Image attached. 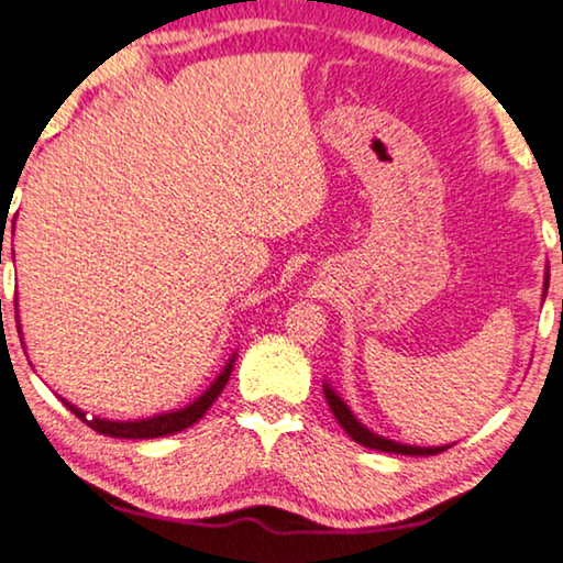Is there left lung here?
Here are the masks:
<instances>
[{"label": "left lung", "mask_w": 563, "mask_h": 563, "mask_svg": "<svg viewBox=\"0 0 563 563\" xmlns=\"http://www.w3.org/2000/svg\"><path fill=\"white\" fill-rule=\"evenodd\" d=\"M545 278H549V275H545ZM545 285H549V280H545ZM323 395H327V402H329L331 413H334V418L339 421V426H342V429L350 433L354 441L362 443V446L387 451V454H408V456H433V454H441V451L449 449V446H408V443H398V441H390L385 437H377V433H372L367 426H362L357 418H354L350 406L339 398L336 390H331L329 383H323Z\"/></svg>", "instance_id": "obj_1"}]
</instances>
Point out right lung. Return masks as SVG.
I'll return each instance as SVG.
<instances>
[{
	"label": "right lung",
	"mask_w": 563,
	"mask_h": 563,
	"mask_svg": "<svg viewBox=\"0 0 563 563\" xmlns=\"http://www.w3.org/2000/svg\"><path fill=\"white\" fill-rule=\"evenodd\" d=\"M14 313H18V298H14ZM20 336H22V331H20ZM232 367H234V357L227 362V367L221 369V375L209 385V390L201 393V398H196L191 406L170 410V413L153 416V418H140V421H107V418H86L81 408L70 406V402L63 398L60 400H63V406L70 410V413H74L76 418H81V421H86V426H91L97 433H104V437H114V439L170 437V433L184 431V429H188V426H194L199 418L206 416V410L213 406V400L219 398L221 390H224L227 379H229V375H232Z\"/></svg>",
	"instance_id": "1"
}]
</instances>
